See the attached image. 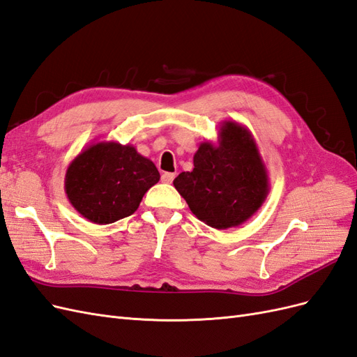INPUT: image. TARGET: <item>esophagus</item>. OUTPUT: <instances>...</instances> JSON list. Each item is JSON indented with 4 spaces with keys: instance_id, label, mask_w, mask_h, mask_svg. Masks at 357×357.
<instances>
[{
    "instance_id": "1",
    "label": "esophagus",
    "mask_w": 357,
    "mask_h": 357,
    "mask_svg": "<svg viewBox=\"0 0 357 357\" xmlns=\"http://www.w3.org/2000/svg\"><path fill=\"white\" fill-rule=\"evenodd\" d=\"M174 178H176L174 172H164V174H162V177H160L162 183H167V185H169V183H172V180H174Z\"/></svg>"
}]
</instances>
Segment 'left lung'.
Returning <instances> with one entry per match:
<instances>
[{"mask_svg":"<svg viewBox=\"0 0 357 357\" xmlns=\"http://www.w3.org/2000/svg\"><path fill=\"white\" fill-rule=\"evenodd\" d=\"M193 167L172 183L190 211L211 228L243 225L269 193L268 171L255 138L235 121L222 122L218 143L199 144Z\"/></svg>","mask_w":357,"mask_h":357,"instance_id":"obj_1","label":"left lung"}]
</instances>
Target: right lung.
<instances>
[{
	"label": "right lung",
	"mask_w": 357,
	"mask_h": 357,
	"mask_svg": "<svg viewBox=\"0 0 357 357\" xmlns=\"http://www.w3.org/2000/svg\"><path fill=\"white\" fill-rule=\"evenodd\" d=\"M155 164L131 144L92 143L66 172L70 204L84 219L109 225L137 211L144 193L159 181Z\"/></svg>",
	"instance_id": "right-lung-1"
}]
</instances>
